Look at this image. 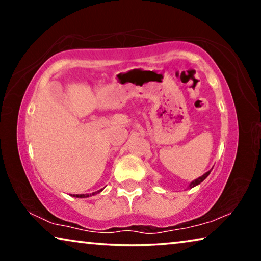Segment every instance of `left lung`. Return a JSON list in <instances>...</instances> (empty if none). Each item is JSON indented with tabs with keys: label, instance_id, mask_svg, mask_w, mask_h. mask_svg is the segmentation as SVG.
I'll use <instances>...</instances> for the list:
<instances>
[{
	"label": "left lung",
	"instance_id": "obj_1",
	"mask_svg": "<svg viewBox=\"0 0 261 261\" xmlns=\"http://www.w3.org/2000/svg\"><path fill=\"white\" fill-rule=\"evenodd\" d=\"M212 169H213V168H212ZM211 169V170H212ZM211 170H208V171H207V173H205L204 175H202V176H200V177H198L197 179H194V180H192V182L191 183H190V185H189V188L190 189H192V188H194V187H196V185H198V184H200L201 182H202V180H204L206 177H207V176H208L210 174H211Z\"/></svg>",
	"mask_w": 261,
	"mask_h": 261
}]
</instances>
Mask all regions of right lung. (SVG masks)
<instances>
[{
	"label": "right lung",
	"mask_w": 261,
	"mask_h": 261,
	"mask_svg": "<svg viewBox=\"0 0 261 261\" xmlns=\"http://www.w3.org/2000/svg\"><path fill=\"white\" fill-rule=\"evenodd\" d=\"M102 190L103 189H101V190H99V191H95V192L90 193V194H73V197H76V198H87L90 196H94V194H96V193H100L101 191H102Z\"/></svg>",
	"instance_id": "1"
}]
</instances>
